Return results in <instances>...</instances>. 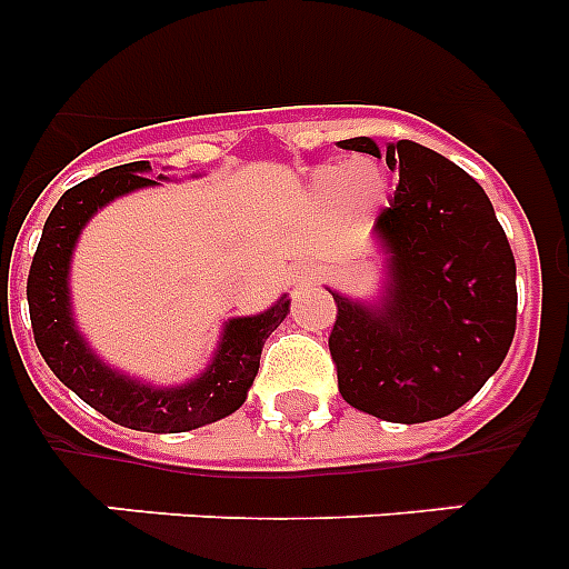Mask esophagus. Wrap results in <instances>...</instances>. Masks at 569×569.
Returning a JSON list of instances; mask_svg holds the SVG:
<instances>
[{
	"mask_svg": "<svg viewBox=\"0 0 569 569\" xmlns=\"http://www.w3.org/2000/svg\"><path fill=\"white\" fill-rule=\"evenodd\" d=\"M310 273H296V288H308Z\"/></svg>",
	"mask_w": 569,
	"mask_h": 569,
	"instance_id": "obj_1",
	"label": "esophagus"
}]
</instances>
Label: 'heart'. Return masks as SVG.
Segmentation results:
<instances>
[{
    "label": "heart",
    "mask_w": 569,
    "mask_h": 569,
    "mask_svg": "<svg viewBox=\"0 0 569 569\" xmlns=\"http://www.w3.org/2000/svg\"><path fill=\"white\" fill-rule=\"evenodd\" d=\"M319 188L325 199H356V202H373L381 193L379 173H356L353 168H325L319 173Z\"/></svg>",
    "instance_id": "b5f03b06"
}]
</instances>
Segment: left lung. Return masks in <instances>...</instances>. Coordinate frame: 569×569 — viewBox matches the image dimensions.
<instances>
[{
    "instance_id": "obj_1",
    "label": "left lung",
    "mask_w": 569,
    "mask_h": 569,
    "mask_svg": "<svg viewBox=\"0 0 569 569\" xmlns=\"http://www.w3.org/2000/svg\"><path fill=\"white\" fill-rule=\"evenodd\" d=\"M345 150L379 156L356 136ZM399 170L376 219L387 253V296L367 308L333 293L330 330L339 393L396 425L450 416L479 393L516 336V259L481 184L416 142L387 144Z\"/></svg>"
}]
</instances>
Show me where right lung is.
Returning a JSON list of instances; mask_svg holds the SVG:
<instances>
[{
	"label": "right lung",
	"mask_w": 569,
	"mask_h": 569,
	"mask_svg": "<svg viewBox=\"0 0 569 569\" xmlns=\"http://www.w3.org/2000/svg\"><path fill=\"white\" fill-rule=\"evenodd\" d=\"M148 170V162L104 170L88 182L70 188L57 208L50 210L28 273L30 328L50 370L84 405L130 430L184 433L224 419L244 405V396L259 373L261 347L284 321L290 301L288 296H281L264 313L230 319L208 370L182 387L139 385L130 376L110 370L90 353L70 316L68 270L73 244L90 216L113 202L116 196L159 184L144 176Z\"/></svg>",
	"instance_id": "add662e5"
}]
</instances>
